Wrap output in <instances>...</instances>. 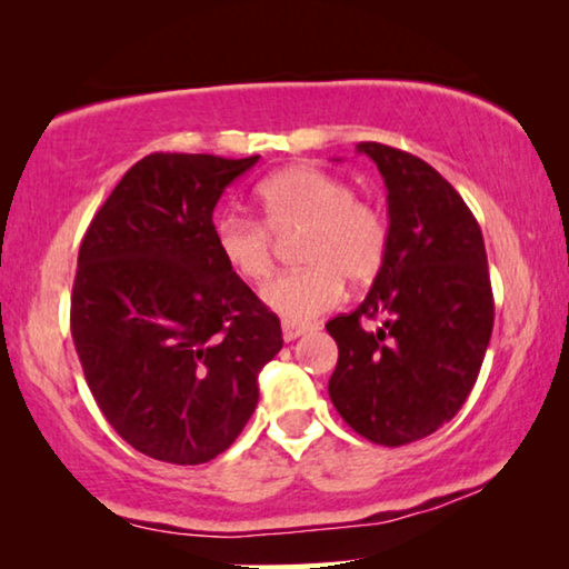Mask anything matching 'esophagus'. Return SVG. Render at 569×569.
Here are the masks:
<instances>
[{
	"label": "esophagus",
	"mask_w": 569,
	"mask_h": 569,
	"mask_svg": "<svg viewBox=\"0 0 569 569\" xmlns=\"http://www.w3.org/2000/svg\"><path fill=\"white\" fill-rule=\"evenodd\" d=\"M308 331V326H300V323H282V337L284 341H295L298 337H302V333Z\"/></svg>",
	"instance_id": "esophagus-1"
}]
</instances>
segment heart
<instances>
[{"label": "heart", "mask_w": 569, "mask_h": 569, "mask_svg": "<svg viewBox=\"0 0 569 569\" xmlns=\"http://www.w3.org/2000/svg\"><path fill=\"white\" fill-rule=\"evenodd\" d=\"M261 221L220 217L214 248L224 267L248 282H263L274 269L272 232L302 228L298 259L306 267L277 277L261 302L287 323L306 326L337 308L347 279L370 282L388 253V222L368 201H357L345 178L313 166L284 168L256 186Z\"/></svg>", "instance_id": "b5f03b06"}]
</instances>
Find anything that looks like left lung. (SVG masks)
<instances>
[{
    "mask_svg": "<svg viewBox=\"0 0 569 569\" xmlns=\"http://www.w3.org/2000/svg\"><path fill=\"white\" fill-rule=\"evenodd\" d=\"M357 152L383 176L388 253L360 306L326 323L339 347L329 396L357 435L396 448L440 430L469 399L495 300L479 222L453 186L388 144Z\"/></svg>",
    "mask_w": 569,
    "mask_h": 569,
    "instance_id": "1",
    "label": "left lung"
}]
</instances>
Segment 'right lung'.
<instances>
[{
  "mask_svg": "<svg viewBox=\"0 0 569 569\" xmlns=\"http://www.w3.org/2000/svg\"><path fill=\"white\" fill-rule=\"evenodd\" d=\"M256 162L147 154L82 238L72 339L84 380L113 430L158 461L228 450L282 349L279 318L214 248L217 201Z\"/></svg>",
  "mask_w": 569,
  "mask_h": 569,
  "instance_id": "obj_1",
  "label": "right lung"
}]
</instances>
